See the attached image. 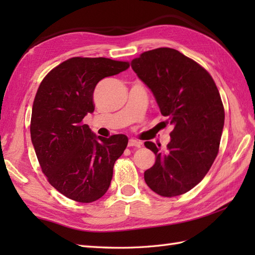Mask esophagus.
Masks as SVG:
<instances>
[{"label":"esophagus","mask_w":255,"mask_h":255,"mask_svg":"<svg viewBox=\"0 0 255 255\" xmlns=\"http://www.w3.org/2000/svg\"><path fill=\"white\" fill-rule=\"evenodd\" d=\"M128 147H137V148H140L141 147V142L138 141V140L136 139H129L128 141Z\"/></svg>","instance_id":"obj_1"}]
</instances>
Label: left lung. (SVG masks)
<instances>
[{
  "label": "left lung",
  "instance_id": "8db88e82",
  "mask_svg": "<svg viewBox=\"0 0 255 255\" xmlns=\"http://www.w3.org/2000/svg\"><path fill=\"white\" fill-rule=\"evenodd\" d=\"M131 68L174 126L165 152L161 144L144 142L155 154L144 181L160 196H178L203 180L218 154L225 124L219 91L202 66L172 48L145 51Z\"/></svg>",
  "mask_w": 255,
  "mask_h": 255
}]
</instances>
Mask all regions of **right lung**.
<instances>
[{
  "label": "right lung",
  "instance_id": "right-lung-1",
  "mask_svg": "<svg viewBox=\"0 0 255 255\" xmlns=\"http://www.w3.org/2000/svg\"><path fill=\"white\" fill-rule=\"evenodd\" d=\"M128 68L129 62L108 58L74 57L52 69L38 88L31 142L48 182L75 202H95L107 192L114 164L127 147L125 134L96 136L82 121L94 112L96 84Z\"/></svg>",
  "mask_w": 255,
  "mask_h": 255
}]
</instances>
